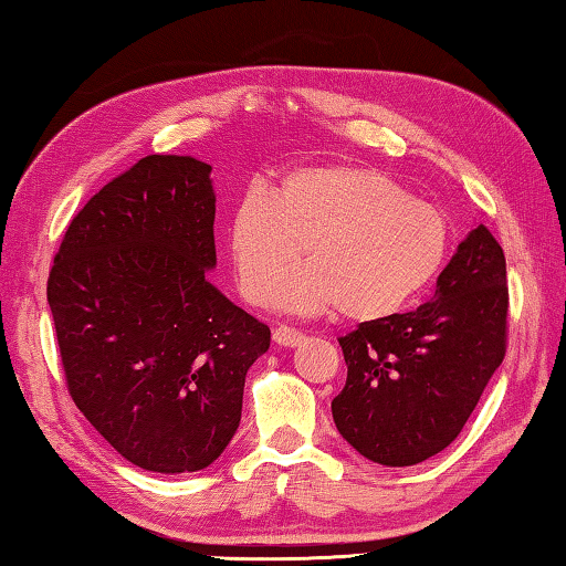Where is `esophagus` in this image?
<instances>
[{"label":"esophagus","instance_id":"34e87169","mask_svg":"<svg viewBox=\"0 0 566 566\" xmlns=\"http://www.w3.org/2000/svg\"><path fill=\"white\" fill-rule=\"evenodd\" d=\"M272 338L276 345H282V347H296V345H302L304 333L292 328V326H276L272 331Z\"/></svg>","mask_w":566,"mask_h":566}]
</instances>
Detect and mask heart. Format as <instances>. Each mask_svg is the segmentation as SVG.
I'll use <instances>...</instances> for the list:
<instances>
[{
    "label": "heart",
    "mask_w": 566,
    "mask_h": 566,
    "mask_svg": "<svg viewBox=\"0 0 566 566\" xmlns=\"http://www.w3.org/2000/svg\"><path fill=\"white\" fill-rule=\"evenodd\" d=\"M307 245L310 264L279 280ZM228 248L240 292L252 304L314 314L338 304L350 321L401 314L438 280L450 255V223L375 167L321 165L286 175L274 197L248 189Z\"/></svg>",
    "instance_id": "obj_1"
}]
</instances>
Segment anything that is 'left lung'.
<instances>
[{
    "label": "left lung",
    "mask_w": 566,
    "mask_h": 566,
    "mask_svg": "<svg viewBox=\"0 0 566 566\" xmlns=\"http://www.w3.org/2000/svg\"><path fill=\"white\" fill-rule=\"evenodd\" d=\"M506 258L479 223L438 276L432 302L340 338L347 381L335 428L367 460L411 467L460 436L506 355Z\"/></svg>",
    "instance_id": "1"
}]
</instances>
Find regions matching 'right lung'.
<instances>
[{
  "label": "right lung",
  "mask_w": 566,
  "mask_h": 566,
  "mask_svg": "<svg viewBox=\"0 0 566 566\" xmlns=\"http://www.w3.org/2000/svg\"><path fill=\"white\" fill-rule=\"evenodd\" d=\"M211 165L148 155L72 219L48 304L72 401L146 472H199L240 426L270 328L209 282Z\"/></svg>",
  "instance_id": "1"
}]
</instances>
